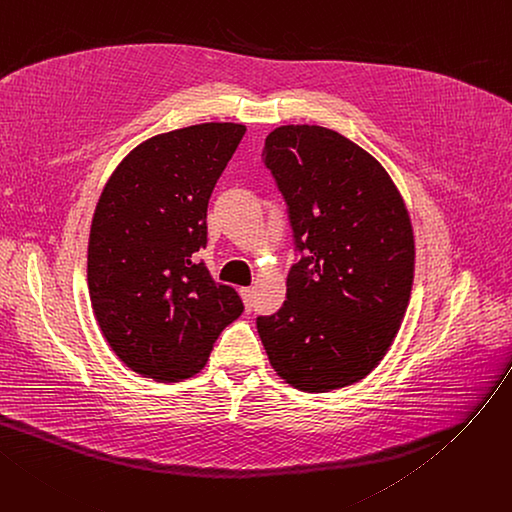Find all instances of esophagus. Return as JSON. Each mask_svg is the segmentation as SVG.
I'll return each instance as SVG.
<instances>
[{"label": "esophagus", "instance_id": "1", "mask_svg": "<svg viewBox=\"0 0 512 512\" xmlns=\"http://www.w3.org/2000/svg\"><path fill=\"white\" fill-rule=\"evenodd\" d=\"M238 292H241V298H243V302L247 306V311H251V306H253V288H241Z\"/></svg>", "mask_w": 512, "mask_h": 512}]
</instances>
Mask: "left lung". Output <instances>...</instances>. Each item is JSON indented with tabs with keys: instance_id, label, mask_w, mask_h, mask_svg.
<instances>
[{
	"instance_id": "left-lung-1",
	"label": "left lung",
	"mask_w": 512,
	"mask_h": 512,
	"mask_svg": "<svg viewBox=\"0 0 512 512\" xmlns=\"http://www.w3.org/2000/svg\"><path fill=\"white\" fill-rule=\"evenodd\" d=\"M263 160L300 253L282 309L257 317L267 358L300 391L358 383L387 354L410 302V214L379 160L333 129L282 125Z\"/></svg>"
}]
</instances>
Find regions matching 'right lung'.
Returning a JSON list of instances; mask_svg holds the SVG:
<instances>
[{"instance_id": "add662e5", "label": "right lung", "mask_w": 512, "mask_h": 512, "mask_svg": "<svg viewBox=\"0 0 512 512\" xmlns=\"http://www.w3.org/2000/svg\"><path fill=\"white\" fill-rule=\"evenodd\" d=\"M247 127L201 123L133 148L96 203L88 290L102 335L142 377L177 383L206 366L243 313L195 253L208 245V201Z\"/></svg>"}]
</instances>
